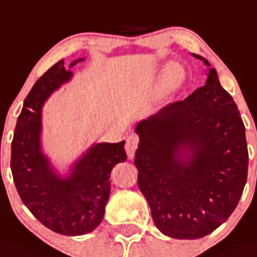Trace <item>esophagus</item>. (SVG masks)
<instances>
[{
    "instance_id": "1",
    "label": "esophagus",
    "mask_w": 257,
    "mask_h": 257,
    "mask_svg": "<svg viewBox=\"0 0 257 257\" xmlns=\"http://www.w3.org/2000/svg\"><path fill=\"white\" fill-rule=\"evenodd\" d=\"M139 136L136 135H131V136L126 137V143H125V151H126V154H128V158L132 159L133 156H135V152L137 150V146H139Z\"/></svg>"
}]
</instances>
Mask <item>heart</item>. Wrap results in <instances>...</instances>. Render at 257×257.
<instances>
[{
	"instance_id": "heart-1",
	"label": "heart",
	"mask_w": 257,
	"mask_h": 257,
	"mask_svg": "<svg viewBox=\"0 0 257 257\" xmlns=\"http://www.w3.org/2000/svg\"><path fill=\"white\" fill-rule=\"evenodd\" d=\"M186 79L185 68L182 67L179 63L168 64L164 70L163 75L160 78L159 82V91L163 95L174 93L183 85Z\"/></svg>"
}]
</instances>
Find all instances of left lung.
Here are the masks:
<instances>
[{"mask_svg": "<svg viewBox=\"0 0 257 257\" xmlns=\"http://www.w3.org/2000/svg\"><path fill=\"white\" fill-rule=\"evenodd\" d=\"M136 132L137 182L156 228L194 240L224 224L245 186L248 148L237 105L214 68L202 87L140 121Z\"/></svg>", "mask_w": 257, "mask_h": 257, "instance_id": "obj_1", "label": "left lung"}]
</instances>
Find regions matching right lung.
<instances>
[{"label":"right lung","mask_w":257,"mask_h":257,"mask_svg":"<svg viewBox=\"0 0 257 257\" xmlns=\"http://www.w3.org/2000/svg\"><path fill=\"white\" fill-rule=\"evenodd\" d=\"M70 76L62 59L33 85L17 118L11 168L20 198L37 220L56 233L79 236L101 224L110 194L111 168L125 162L126 154L125 142L101 143L76 162L68 178L54 174L40 151L42 105Z\"/></svg>","instance_id":"obj_1"}]
</instances>
